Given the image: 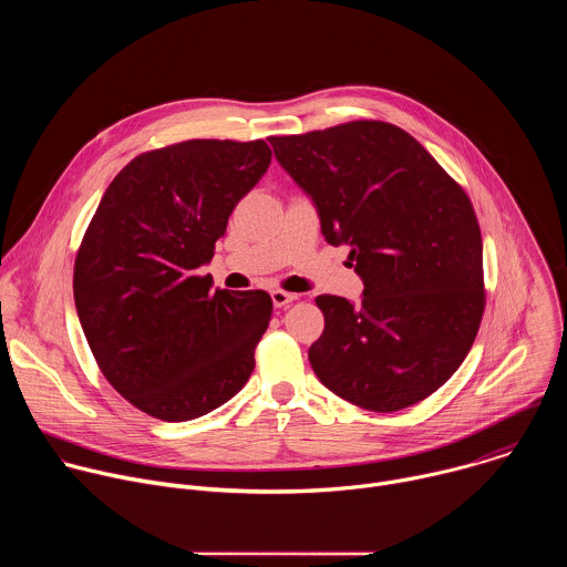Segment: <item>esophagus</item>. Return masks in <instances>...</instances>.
<instances>
[{
    "mask_svg": "<svg viewBox=\"0 0 567 567\" xmlns=\"http://www.w3.org/2000/svg\"><path fill=\"white\" fill-rule=\"evenodd\" d=\"M296 298H298L296 293H289V291H282V289H274V291H271V300H274V305H276L278 309L291 305Z\"/></svg>",
    "mask_w": 567,
    "mask_h": 567,
    "instance_id": "obj_1",
    "label": "esophagus"
}]
</instances>
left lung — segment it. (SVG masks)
<instances>
[{"instance_id": "left-lung-1", "label": "left lung", "mask_w": 567, "mask_h": 567, "mask_svg": "<svg viewBox=\"0 0 567 567\" xmlns=\"http://www.w3.org/2000/svg\"><path fill=\"white\" fill-rule=\"evenodd\" d=\"M313 199L330 245H348L359 305L318 296L326 330L309 363L341 399L392 413L462 365L484 313L482 235L464 188L409 132L383 121L269 136Z\"/></svg>"}]
</instances>
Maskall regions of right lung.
I'll use <instances>...</instances> for the list:
<instances>
[{
    "mask_svg": "<svg viewBox=\"0 0 567 567\" xmlns=\"http://www.w3.org/2000/svg\"><path fill=\"white\" fill-rule=\"evenodd\" d=\"M269 164L262 138H193L143 152L114 177L80 241V326L105 379L150 417H202L256 368L274 313L269 293L213 291V278L197 269Z\"/></svg>",
    "mask_w": 567,
    "mask_h": 567,
    "instance_id": "obj_1",
    "label": "right lung"
}]
</instances>
